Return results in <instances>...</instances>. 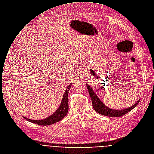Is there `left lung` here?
Segmentation results:
<instances>
[{
  "mask_svg": "<svg viewBox=\"0 0 154 154\" xmlns=\"http://www.w3.org/2000/svg\"><path fill=\"white\" fill-rule=\"evenodd\" d=\"M86 86L89 92V95L91 100L92 106H93L94 110L98 113L103 115L104 116L110 117H120L123 116L129 112H130L131 110H132L133 109H134L138 104L140 101V100L139 101H137V103H136L135 104H134V106L129 108L123 110H113L107 107L103 104V102H101V101L99 99L98 96L95 94L93 89L91 88V87H90V85L86 84Z\"/></svg>",
  "mask_w": 154,
  "mask_h": 154,
  "instance_id": "8db88e82",
  "label": "left lung"
}]
</instances>
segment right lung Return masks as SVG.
I'll return each instance as SVG.
<instances>
[{"label":"right lung","mask_w":154,"mask_h":154,"mask_svg":"<svg viewBox=\"0 0 154 154\" xmlns=\"http://www.w3.org/2000/svg\"><path fill=\"white\" fill-rule=\"evenodd\" d=\"M72 84L71 83L66 89L65 93L63 95L62 102H61L60 106L59 107L58 109L52 115L48 117L47 118H45L44 119H41V120H33V119L26 118L25 116H23V118L29 122H33V123L41 125V126L51 125L62 119L68 113V110H69L68 96H69V91L72 86Z\"/></svg>","instance_id":"1"}]
</instances>
